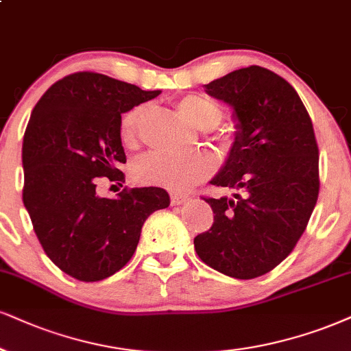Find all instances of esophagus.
I'll return each mask as SVG.
<instances>
[{
  "label": "esophagus",
  "instance_id": "1",
  "mask_svg": "<svg viewBox=\"0 0 351 351\" xmlns=\"http://www.w3.org/2000/svg\"><path fill=\"white\" fill-rule=\"evenodd\" d=\"M187 200H189L187 195H180V193H171V203L174 206L182 205V203H185Z\"/></svg>",
  "mask_w": 351,
  "mask_h": 351
}]
</instances>
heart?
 Listing matches in <instances>:
<instances>
[{
  "mask_svg": "<svg viewBox=\"0 0 351 351\" xmlns=\"http://www.w3.org/2000/svg\"><path fill=\"white\" fill-rule=\"evenodd\" d=\"M177 109L198 130H213L223 119V109L205 96H185L177 102ZM148 106H138L125 115L122 122V140L132 145L138 135L143 117ZM213 171V159L203 153L174 156L166 153H149L136 159L132 167L133 179L140 184L158 185L176 192L192 187Z\"/></svg>",
  "mask_w": 351,
  "mask_h": 351,
  "instance_id": "1",
  "label": "heart"
}]
</instances>
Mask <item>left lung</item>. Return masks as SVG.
<instances>
[{
  "instance_id": "left-lung-1",
  "label": "left lung",
  "mask_w": 351,
  "mask_h": 351,
  "mask_svg": "<svg viewBox=\"0 0 351 351\" xmlns=\"http://www.w3.org/2000/svg\"><path fill=\"white\" fill-rule=\"evenodd\" d=\"M232 110L234 141L210 184L232 197L205 198L210 231L193 239L219 274L250 280L283 262L304 232L319 195V149L304 104L283 77L262 66L205 84Z\"/></svg>"
}]
</instances>
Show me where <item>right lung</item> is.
Returning a JSON list of instances; mask_svg holds the SVG:
<instances>
[{
    "mask_svg": "<svg viewBox=\"0 0 351 351\" xmlns=\"http://www.w3.org/2000/svg\"><path fill=\"white\" fill-rule=\"evenodd\" d=\"M159 94L83 71L50 86L30 114L24 206L45 254L73 278L99 281L127 265L148 216L171 203L159 187L96 193L97 177L125 182L122 114Z\"/></svg>",
    "mask_w": 351,
    "mask_h": 351,
    "instance_id": "obj_1",
    "label": "right lung"
}]
</instances>
